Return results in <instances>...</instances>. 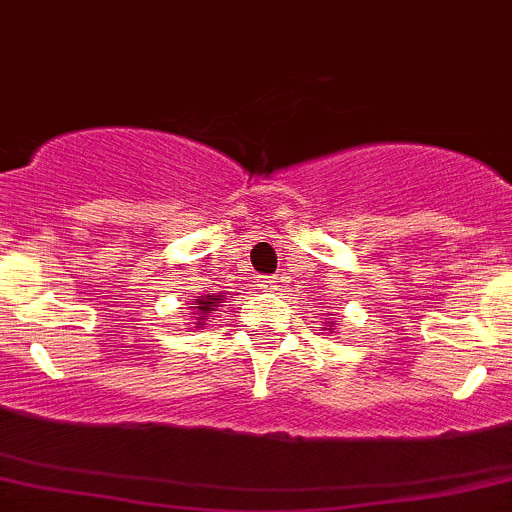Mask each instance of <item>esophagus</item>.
I'll use <instances>...</instances> for the list:
<instances>
[{"label":"esophagus","mask_w":512,"mask_h":512,"mask_svg":"<svg viewBox=\"0 0 512 512\" xmlns=\"http://www.w3.org/2000/svg\"><path fill=\"white\" fill-rule=\"evenodd\" d=\"M279 284V277H260V287L265 289V292H272V289H277Z\"/></svg>","instance_id":"34e87169"}]
</instances>
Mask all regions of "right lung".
Segmentation results:
<instances>
[{
	"label": "right lung",
	"mask_w": 512,
	"mask_h": 512,
	"mask_svg": "<svg viewBox=\"0 0 512 512\" xmlns=\"http://www.w3.org/2000/svg\"><path fill=\"white\" fill-rule=\"evenodd\" d=\"M220 301H223V299H220V297H211V294H208V299H198L196 301V309L198 311H201V314H208V311H213V306H218L220 304ZM196 319H201V316H196Z\"/></svg>",
	"instance_id": "1"
}]
</instances>
